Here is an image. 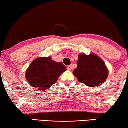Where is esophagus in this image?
<instances>
[{
	"label": "esophagus",
	"instance_id": "esophagus-1",
	"mask_svg": "<svg viewBox=\"0 0 128 128\" xmlns=\"http://www.w3.org/2000/svg\"><path fill=\"white\" fill-rule=\"evenodd\" d=\"M66 69L69 70H72V65H69V66H66Z\"/></svg>",
	"mask_w": 128,
	"mask_h": 128
}]
</instances>
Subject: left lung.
<instances>
[{"label": "left lung", "instance_id": "obj_1", "mask_svg": "<svg viewBox=\"0 0 128 128\" xmlns=\"http://www.w3.org/2000/svg\"><path fill=\"white\" fill-rule=\"evenodd\" d=\"M77 66L73 74L80 82L89 87L99 86L108 77V71L104 62L94 54H79Z\"/></svg>", "mask_w": 128, "mask_h": 128}]
</instances>
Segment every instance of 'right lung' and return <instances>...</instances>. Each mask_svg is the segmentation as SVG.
Segmentation results:
<instances>
[{"label": "right lung", "instance_id": "1", "mask_svg": "<svg viewBox=\"0 0 128 128\" xmlns=\"http://www.w3.org/2000/svg\"><path fill=\"white\" fill-rule=\"evenodd\" d=\"M66 70L61 62H56L51 57H40L33 60L26 71V79L32 87L38 90L48 89Z\"/></svg>", "mask_w": 128, "mask_h": 128}]
</instances>
